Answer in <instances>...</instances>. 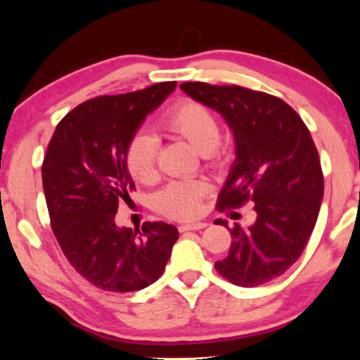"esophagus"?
Listing matches in <instances>:
<instances>
[{"label":"esophagus","mask_w":360,"mask_h":360,"mask_svg":"<svg viewBox=\"0 0 360 360\" xmlns=\"http://www.w3.org/2000/svg\"><path fill=\"white\" fill-rule=\"evenodd\" d=\"M207 226V223H192V224H181L179 231L181 232H187V231H200V229H204Z\"/></svg>","instance_id":"34e87169"}]
</instances>
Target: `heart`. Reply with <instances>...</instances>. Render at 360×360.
Listing matches in <instances>:
<instances>
[{
    "instance_id": "heart-1",
    "label": "heart",
    "mask_w": 360,
    "mask_h": 360,
    "mask_svg": "<svg viewBox=\"0 0 360 360\" xmlns=\"http://www.w3.org/2000/svg\"><path fill=\"white\" fill-rule=\"evenodd\" d=\"M160 127L168 134L187 141L200 155L213 159L218 156L221 124L209 106L186 98L165 114ZM156 155L158 141L155 136L147 133L136 136L127 151L129 174L142 184L155 181ZM207 190L209 186L202 181H173L158 195V209L172 218H195L201 210V200Z\"/></svg>"
}]
</instances>
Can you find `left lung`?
Returning <instances> with one entry per match:
<instances>
[{
    "label": "left lung",
    "instance_id": "obj_1",
    "mask_svg": "<svg viewBox=\"0 0 360 360\" xmlns=\"http://www.w3.org/2000/svg\"><path fill=\"white\" fill-rule=\"evenodd\" d=\"M187 96L231 127L236 159L218 210L254 201L255 221L229 229V255L215 269L236 286L255 288L285 274L307 248L323 198V173L308 127L281 98L236 85L186 82ZM227 227V221L217 219Z\"/></svg>",
    "mask_w": 360,
    "mask_h": 360
}]
</instances>
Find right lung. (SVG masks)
<instances>
[{"label":"right lung","mask_w":360,"mask_h":360,"mask_svg":"<svg viewBox=\"0 0 360 360\" xmlns=\"http://www.w3.org/2000/svg\"><path fill=\"white\" fill-rule=\"evenodd\" d=\"M176 82L134 93L98 96L58 122L41 167L53 235L71 266L91 285L133 292L162 275L179 238L173 224L117 227L119 204L136 190L127 151L142 122L173 93Z\"/></svg>","instance_id":"add662e5"}]
</instances>
